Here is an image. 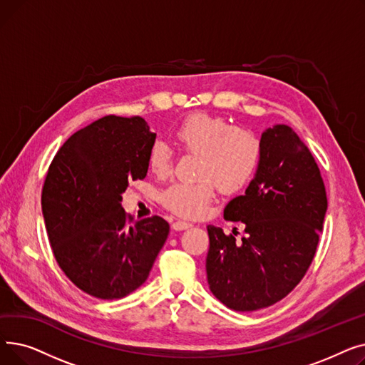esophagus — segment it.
Listing matches in <instances>:
<instances>
[{"label": "esophagus", "instance_id": "obj_1", "mask_svg": "<svg viewBox=\"0 0 365 365\" xmlns=\"http://www.w3.org/2000/svg\"><path fill=\"white\" fill-rule=\"evenodd\" d=\"M189 227H192V223L185 222V220H178L173 223V229H175V231H185V229H189Z\"/></svg>", "mask_w": 365, "mask_h": 365}]
</instances>
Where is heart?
Segmentation results:
<instances>
[{
  "instance_id": "obj_1",
  "label": "heart",
  "mask_w": 365,
  "mask_h": 365,
  "mask_svg": "<svg viewBox=\"0 0 365 365\" xmlns=\"http://www.w3.org/2000/svg\"><path fill=\"white\" fill-rule=\"evenodd\" d=\"M179 145L200 155L197 182H179L167 187L161 201L178 216L194 219L205 213L216 185L223 194H234L252 180L262 157L260 139L250 130L237 127L220 115L194 112L176 128ZM149 168L158 178L173 170V150L163 142L152 145Z\"/></svg>"
}]
</instances>
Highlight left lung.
I'll list each match as a JSON object with an SVG mask.
<instances>
[{"instance_id": "obj_1", "label": "left lung", "mask_w": 365, "mask_h": 365, "mask_svg": "<svg viewBox=\"0 0 365 365\" xmlns=\"http://www.w3.org/2000/svg\"><path fill=\"white\" fill-rule=\"evenodd\" d=\"M262 157L245 194L227 202L226 220L245 237L207 226L205 260L212 293L229 309L252 312L289 294L314 260L327 212L319 168L296 131L277 124L260 138Z\"/></svg>"}]
</instances>
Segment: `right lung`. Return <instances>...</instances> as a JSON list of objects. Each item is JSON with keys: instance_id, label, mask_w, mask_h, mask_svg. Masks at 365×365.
I'll return each instance as SVG.
<instances>
[{"instance_id": "right-lung-1", "label": "right lung", "mask_w": 365, "mask_h": 365, "mask_svg": "<svg viewBox=\"0 0 365 365\" xmlns=\"http://www.w3.org/2000/svg\"><path fill=\"white\" fill-rule=\"evenodd\" d=\"M155 138L142 117L108 115L73 133L48 167L41 207L53 255L93 297L139 289L168 237L163 217L133 222L121 207L128 182L146 176Z\"/></svg>"}]
</instances>
